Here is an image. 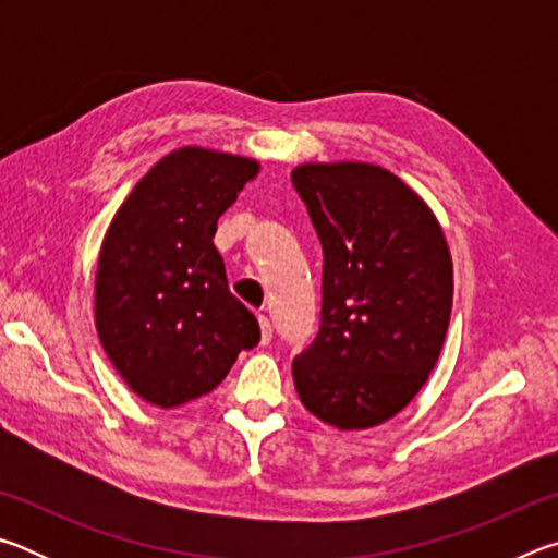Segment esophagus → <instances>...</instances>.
I'll return each instance as SVG.
<instances>
[{"label":"esophagus","instance_id":"obj_1","mask_svg":"<svg viewBox=\"0 0 558 558\" xmlns=\"http://www.w3.org/2000/svg\"><path fill=\"white\" fill-rule=\"evenodd\" d=\"M258 325H260V344H268L272 339V325L266 315H258Z\"/></svg>","mask_w":558,"mask_h":558}]
</instances>
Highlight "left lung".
I'll return each instance as SVG.
<instances>
[{
    "mask_svg": "<svg viewBox=\"0 0 558 558\" xmlns=\"http://www.w3.org/2000/svg\"><path fill=\"white\" fill-rule=\"evenodd\" d=\"M323 243V313L292 362L305 409L364 430L409 405L436 366L452 310V260L428 204L389 169L307 162L292 169Z\"/></svg>",
    "mask_w": 558,
    "mask_h": 558,
    "instance_id": "obj_1",
    "label": "left lung"
}]
</instances>
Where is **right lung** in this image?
I'll return each instance as SVG.
<instances>
[{
    "mask_svg": "<svg viewBox=\"0 0 558 558\" xmlns=\"http://www.w3.org/2000/svg\"><path fill=\"white\" fill-rule=\"evenodd\" d=\"M256 159L182 147L149 169L112 216L96 272V329L140 399L174 409L214 391L258 319L235 300L216 221L258 174Z\"/></svg>",
    "mask_w": 558,
    "mask_h": 558,
    "instance_id": "add662e5",
    "label": "right lung"
}]
</instances>
